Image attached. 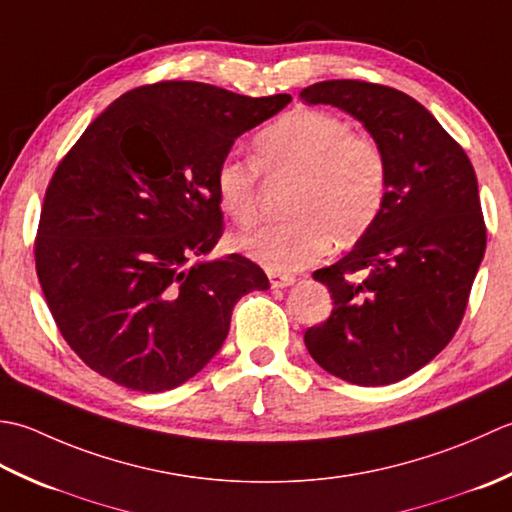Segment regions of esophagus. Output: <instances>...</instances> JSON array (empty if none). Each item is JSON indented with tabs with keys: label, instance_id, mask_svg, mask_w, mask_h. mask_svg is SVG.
I'll use <instances>...</instances> for the list:
<instances>
[{
	"label": "esophagus",
	"instance_id": "1",
	"mask_svg": "<svg viewBox=\"0 0 512 512\" xmlns=\"http://www.w3.org/2000/svg\"><path fill=\"white\" fill-rule=\"evenodd\" d=\"M269 283L274 289H285L296 283V276L291 274H278V271H269Z\"/></svg>",
	"mask_w": 512,
	"mask_h": 512
}]
</instances>
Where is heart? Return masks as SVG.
<instances>
[{
	"mask_svg": "<svg viewBox=\"0 0 512 512\" xmlns=\"http://www.w3.org/2000/svg\"><path fill=\"white\" fill-rule=\"evenodd\" d=\"M254 159L225 156L214 174L216 201L238 227L258 221L260 170L296 176L283 223L236 241L245 256L287 274L327 254L331 243L349 245L378 218L389 187L380 143L336 112L298 108L265 125L254 137Z\"/></svg>",
	"mask_w": 512,
	"mask_h": 512,
	"instance_id": "b5f03b06",
	"label": "heart"
}]
</instances>
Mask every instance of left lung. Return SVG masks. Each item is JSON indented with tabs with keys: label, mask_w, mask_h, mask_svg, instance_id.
Instances as JSON below:
<instances>
[{
	"label": "left lung",
	"mask_w": 512,
	"mask_h": 512,
	"mask_svg": "<svg viewBox=\"0 0 512 512\" xmlns=\"http://www.w3.org/2000/svg\"><path fill=\"white\" fill-rule=\"evenodd\" d=\"M300 99L353 114L389 165L375 223L336 265L314 271L333 309L305 331V344L336 378L393 384L431 362L462 325L486 249L477 176L462 145L400 90L336 79Z\"/></svg>",
	"instance_id": "1"
}]
</instances>
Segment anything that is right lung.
Segmentation results:
<instances>
[{
	"mask_svg": "<svg viewBox=\"0 0 512 512\" xmlns=\"http://www.w3.org/2000/svg\"><path fill=\"white\" fill-rule=\"evenodd\" d=\"M289 101L148 83L110 103L59 161L35 267L57 329L92 371L132 391L179 387L223 347L236 302L269 287L241 254L194 260L225 232L218 163Z\"/></svg>",
	"mask_w": 512,
	"mask_h": 512,
	"instance_id": "obj_1",
	"label": "right lung"
}]
</instances>
